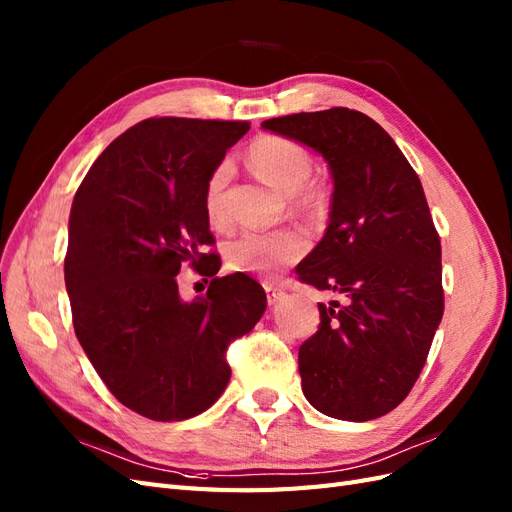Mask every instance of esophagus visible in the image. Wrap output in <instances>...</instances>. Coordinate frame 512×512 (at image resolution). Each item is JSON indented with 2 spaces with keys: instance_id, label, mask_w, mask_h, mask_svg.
<instances>
[{
  "instance_id": "1",
  "label": "esophagus",
  "mask_w": 512,
  "mask_h": 512,
  "mask_svg": "<svg viewBox=\"0 0 512 512\" xmlns=\"http://www.w3.org/2000/svg\"><path fill=\"white\" fill-rule=\"evenodd\" d=\"M262 286H265V290H267V299H269V305H275L277 301H280V297H282V288L280 286H277L275 282H265V284H262Z\"/></svg>"
}]
</instances>
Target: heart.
I'll return each mask as SVG.
<instances>
[{"instance_id":"heart-1","label":"heart","mask_w":512,"mask_h":512,"mask_svg":"<svg viewBox=\"0 0 512 512\" xmlns=\"http://www.w3.org/2000/svg\"><path fill=\"white\" fill-rule=\"evenodd\" d=\"M247 164L273 190L288 196L292 207L305 209L314 203L307 185L312 183L314 164L309 153L282 136H260L247 151ZM230 177V164L222 162L213 170L205 188V211L213 226H224L228 213L224 190ZM309 241L299 230H247L226 250L228 267L239 273L273 275L294 265L307 252Z\"/></svg>"}]
</instances>
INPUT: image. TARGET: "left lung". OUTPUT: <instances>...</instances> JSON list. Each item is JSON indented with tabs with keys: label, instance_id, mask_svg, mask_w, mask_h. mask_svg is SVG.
Listing matches in <instances>:
<instances>
[{
	"label": "left lung",
	"instance_id": "1",
	"mask_svg": "<svg viewBox=\"0 0 512 512\" xmlns=\"http://www.w3.org/2000/svg\"><path fill=\"white\" fill-rule=\"evenodd\" d=\"M327 160L333 196L322 241L299 280L346 303H320L299 348L303 395L318 412L363 423L404 401L444 314L442 250L414 168L378 123L350 108L262 121Z\"/></svg>",
	"mask_w": 512,
	"mask_h": 512
}]
</instances>
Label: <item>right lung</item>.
I'll return each instance as SVG.
<instances>
[{"mask_svg": "<svg viewBox=\"0 0 512 512\" xmlns=\"http://www.w3.org/2000/svg\"><path fill=\"white\" fill-rule=\"evenodd\" d=\"M247 121L153 117L117 136L74 196L64 262L74 333L123 406L151 421H185L230 380L226 348L265 314L267 294L245 273L215 277L183 301V262L213 277L220 256L205 188Z\"/></svg>", "mask_w": 512, "mask_h": 512, "instance_id": "add662e5", "label": "right lung"}]
</instances>
